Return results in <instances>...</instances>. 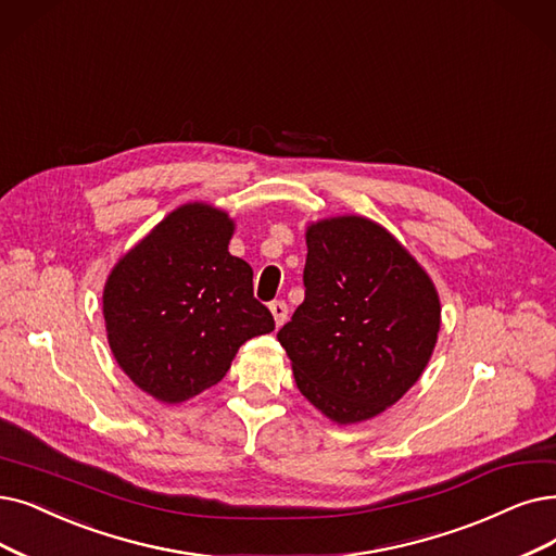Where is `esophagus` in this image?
Returning <instances> with one entry per match:
<instances>
[{"label":"esophagus","mask_w":556,"mask_h":556,"mask_svg":"<svg viewBox=\"0 0 556 556\" xmlns=\"http://www.w3.org/2000/svg\"><path fill=\"white\" fill-rule=\"evenodd\" d=\"M269 309H271L276 326H282V324L287 321V303H285V301H274V303H269Z\"/></svg>","instance_id":"obj_1"}]
</instances>
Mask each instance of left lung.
I'll list each match as a JSON object with an SVG mask.
<instances>
[{"label":"left lung","mask_w":556,"mask_h":556,"mask_svg":"<svg viewBox=\"0 0 556 556\" xmlns=\"http://www.w3.org/2000/svg\"><path fill=\"white\" fill-rule=\"evenodd\" d=\"M305 243V299L278 342L307 402L353 425L417 383L438 340L440 299L415 257L365 216L317 220Z\"/></svg>","instance_id":"1"}]
</instances>
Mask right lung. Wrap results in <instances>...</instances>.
I'll list each match as a JSON object with an SVG mask.
<instances>
[{
	"label": "right lung",
	"instance_id": "add662e5",
	"mask_svg": "<svg viewBox=\"0 0 556 556\" xmlns=\"http://www.w3.org/2000/svg\"><path fill=\"white\" fill-rule=\"evenodd\" d=\"M226 212H170L111 269L102 313L109 346L135 386L180 404L224 379L239 346L276 328L253 296V269L230 255Z\"/></svg>",
	"mask_w": 556,
	"mask_h": 556
}]
</instances>
